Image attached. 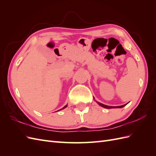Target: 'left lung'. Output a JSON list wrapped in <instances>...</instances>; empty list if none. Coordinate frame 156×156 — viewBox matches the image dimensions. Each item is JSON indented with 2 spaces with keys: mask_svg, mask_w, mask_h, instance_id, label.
Instances as JSON below:
<instances>
[{
  "mask_svg": "<svg viewBox=\"0 0 156 156\" xmlns=\"http://www.w3.org/2000/svg\"><path fill=\"white\" fill-rule=\"evenodd\" d=\"M97 102V103L98 105H100V106H101V107H104V108H122V107H124V106H126L127 103H126V104H124V105H121V106H116V107H112V106H108V105H104V104H103V103H100V102H98V101H96Z\"/></svg>",
  "mask_w": 156,
  "mask_h": 156,
  "instance_id": "left-lung-1",
  "label": "left lung"
}]
</instances>
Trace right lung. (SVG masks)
Masks as SVG:
<instances>
[{
	"instance_id": "1",
	"label": "right lung",
	"mask_w": 156,
	"mask_h": 156,
	"mask_svg": "<svg viewBox=\"0 0 156 156\" xmlns=\"http://www.w3.org/2000/svg\"><path fill=\"white\" fill-rule=\"evenodd\" d=\"M67 106H68V105H65L62 108H61V109H60V110H58V111H60V110H62V109H64V108H66L67 107Z\"/></svg>"
}]
</instances>
